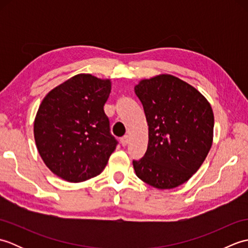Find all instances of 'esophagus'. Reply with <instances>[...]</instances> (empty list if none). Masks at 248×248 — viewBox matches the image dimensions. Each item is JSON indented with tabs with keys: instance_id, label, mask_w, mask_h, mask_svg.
Segmentation results:
<instances>
[{
	"instance_id": "1",
	"label": "esophagus",
	"mask_w": 248,
	"mask_h": 248,
	"mask_svg": "<svg viewBox=\"0 0 248 248\" xmlns=\"http://www.w3.org/2000/svg\"><path fill=\"white\" fill-rule=\"evenodd\" d=\"M128 141H129V136L128 135H124L120 139V144H121V146H124V147L128 145Z\"/></svg>"
}]
</instances>
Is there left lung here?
Here are the masks:
<instances>
[{
    "instance_id": "1",
    "label": "left lung",
    "mask_w": 248,
    "mask_h": 248,
    "mask_svg": "<svg viewBox=\"0 0 248 248\" xmlns=\"http://www.w3.org/2000/svg\"><path fill=\"white\" fill-rule=\"evenodd\" d=\"M134 92L143 104L149 139L144 157L133 161L136 176L160 189L181 186L211 149V104L194 86L171 75L140 80Z\"/></svg>"
}]
</instances>
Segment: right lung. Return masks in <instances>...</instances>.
Wrapping results in <instances>:
<instances>
[{"label":"right lung","instance_id":"right-lung-1","mask_svg":"<svg viewBox=\"0 0 248 248\" xmlns=\"http://www.w3.org/2000/svg\"><path fill=\"white\" fill-rule=\"evenodd\" d=\"M110 88L109 78L80 73L41 101L34 120L35 143L45 164L57 177L82 182L107 166L117 145L103 109Z\"/></svg>","mask_w":248,"mask_h":248}]
</instances>
